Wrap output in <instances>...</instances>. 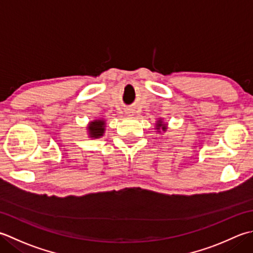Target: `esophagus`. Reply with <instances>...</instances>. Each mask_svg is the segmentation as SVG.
Instances as JSON below:
<instances>
[{
  "label": "esophagus",
  "instance_id": "obj_1",
  "mask_svg": "<svg viewBox=\"0 0 253 253\" xmlns=\"http://www.w3.org/2000/svg\"><path fill=\"white\" fill-rule=\"evenodd\" d=\"M129 113H131V112H129Z\"/></svg>",
  "mask_w": 253,
  "mask_h": 253
}]
</instances>
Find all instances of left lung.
<instances>
[{
	"mask_svg": "<svg viewBox=\"0 0 253 253\" xmlns=\"http://www.w3.org/2000/svg\"><path fill=\"white\" fill-rule=\"evenodd\" d=\"M155 129H156V132H158V133L166 132L167 129H168V124H166L165 122H163L162 118H159V120L156 122Z\"/></svg>",
	"mask_w": 253,
	"mask_h": 253,
	"instance_id": "obj_1",
	"label": "left lung"
}]
</instances>
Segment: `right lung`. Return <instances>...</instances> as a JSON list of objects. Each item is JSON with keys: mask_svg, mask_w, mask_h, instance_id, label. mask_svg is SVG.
<instances>
[{"mask_svg": "<svg viewBox=\"0 0 253 253\" xmlns=\"http://www.w3.org/2000/svg\"><path fill=\"white\" fill-rule=\"evenodd\" d=\"M105 128L106 121L103 120V118H96V120H93L87 124L86 131L88 137L92 138V139H97V138L104 136Z\"/></svg>", "mask_w": 253, "mask_h": 253, "instance_id": "1", "label": "right lung"}]
</instances>
